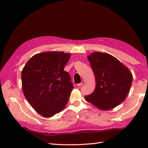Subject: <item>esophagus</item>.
<instances>
[{
    "instance_id": "obj_1",
    "label": "esophagus",
    "mask_w": 148,
    "mask_h": 148,
    "mask_svg": "<svg viewBox=\"0 0 148 148\" xmlns=\"http://www.w3.org/2000/svg\"><path fill=\"white\" fill-rule=\"evenodd\" d=\"M85 84V82H82L81 83H79V84H77V86H83V85Z\"/></svg>"
}]
</instances>
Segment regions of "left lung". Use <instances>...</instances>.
<instances>
[{"mask_svg":"<svg viewBox=\"0 0 148 148\" xmlns=\"http://www.w3.org/2000/svg\"><path fill=\"white\" fill-rule=\"evenodd\" d=\"M96 85L86 101L101 110H108L121 104L128 95L133 80L131 71L114 56L96 52L88 56Z\"/></svg>","mask_w":148,"mask_h":148,"instance_id":"1","label":"left lung"}]
</instances>
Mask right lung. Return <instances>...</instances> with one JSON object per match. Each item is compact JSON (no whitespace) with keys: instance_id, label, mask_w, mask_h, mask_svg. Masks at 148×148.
I'll list each match as a JSON object with an SVG mask.
<instances>
[{"instance_id":"obj_1","label":"right lung","mask_w":148,"mask_h":148,"mask_svg":"<svg viewBox=\"0 0 148 148\" xmlns=\"http://www.w3.org/2000/svg\"><path fill=\"white\" fill-rule=\"evenodd\" d=\"M70 53L51 51L33 56L21 72L23 94L33 108L45 117L63 110L73 85L64 67Z\"/></svg>"}]
</instances>
